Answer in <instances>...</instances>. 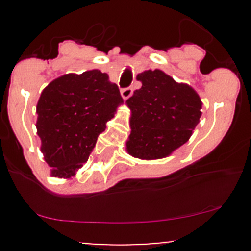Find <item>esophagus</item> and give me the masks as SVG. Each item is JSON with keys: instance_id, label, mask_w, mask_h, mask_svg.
Returning a JSON list of instances; mask_svg holds the SVG:
<instances>
[{"instance_id": "34e87169", "label": "esophagus", "mask_w": 251, "mask_h": 251, "mask_svg": "<svg viewBox=\"0 0 251 251\" xmlns=\"http://www.w3.org/2000/svg\"><path fill=\"white\" fill-rule=\"evenodd\" d=\"M121 96H123L124 100H127L128 97L132 96V88L131 87H126V88H121Z\"/></svg>"}]
</instances>
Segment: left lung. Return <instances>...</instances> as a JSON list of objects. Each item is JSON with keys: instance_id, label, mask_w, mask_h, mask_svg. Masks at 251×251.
I'll list each match as a JSON object with an SVG mask.
<instances>
[{"instance_id": "obj_1", "label": "left lung", "mask_w": 251, "mask_h": 251, "mask_svg": "<svg viewBox=\"0 0 251 251\" xmlns=\"http://www.w3.org/2000/svg\"><path fill=\"white\" fill-rule=\"evenodd\" d=\"M140 90L126 100L131 109L128 154L153 160L170 155L186 143L201 116V100L187 83H178L161 70L137 75Z\"/></svg>"}]
</instances>
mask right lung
<instances>
[{
  "instance_id": "add662e5",
  "label": "right lung",
  "mask_w": 251,
  "mask_h": 251,
  "mask_svg": "<svg viewBox=\"0 0 251 251\" xmlns=\"http://www.w3.org/2000/svg\"><path fill=\"white\" fill-rule=\"evenodd\" d=\"M121 103L118 86L97 69L65 74L48 83L36 105V128L52 176L69 178L76 174Z\"/></svg>"
}]
</instances>
